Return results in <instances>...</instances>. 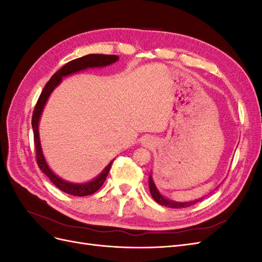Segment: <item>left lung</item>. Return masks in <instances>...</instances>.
I'll return each instance as SVG.
<instances>
[{"label":"left lung","mask_w":262,"mask_h":262,"mask_svg":"<svg viewBox=\"0 0 262 262\" xmlns=\"http://www.w3.org/2000/svg\"><path fill=\"white\" fill-rule=\"evenodd\" d=\"M148 186H149V191H150V194H152V196H153V199L157 203H160L161 205H164V207H167V208H172V209L188 208V207H190V205H192L203 199V198H201V199H199V200H194V201H190V202H175V201H170L168 199H165V198L160 192H158V190L156 189L155 184L153 182L152 177L150 176L148 178Z\"/></svg>","instance_id":"1"}]
</instances>
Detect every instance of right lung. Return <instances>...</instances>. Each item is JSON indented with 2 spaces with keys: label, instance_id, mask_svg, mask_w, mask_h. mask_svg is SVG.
<instances>
[{
  "label": "right lung",
  "instance_id": "add662e5",
  "mask_svg": "<svg viewBox=\"0 0 262 262\" xmlns=\"http://www.w3.org/2000/svg\"><path fill=\"white\" fill-rule=\"evenodd\" d=\"M118 59L119 57L115 54H89V55H85V57L68 62L66 66H63L59 71H57V72L51 76L50 80L47 82L35 106L33 118H31V125H33V130H34V141H35V147H36L37 164L39 166V168H40L46 175L49 177V179L52 181V184L57 186L60 190H62V191L66 193L77 195V196H84V195H90L96 192L105 182L114 161L110 163L104 170H102V172L97 178H95L90 182H86V184H71V182L62 180L57 175H54L45 161V157L40 146V140H39L38 123L42 113V109L46 105L47 99H48V97L50 96L51 92L59 85L63 76L78 72V71L85 70L87 68L106 67L116 62Z\"/></svg>",
  "mask_w": 262,
  "mask_h": 262
}]
</instances>
